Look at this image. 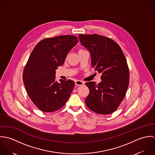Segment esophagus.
Listing matches in <instances>:
<instances>
[{"label":"esophagus","instance_id":"obj_1","mask_svg":"<svg viewBox=\"0 0 155 155\" xmlns=\"http://www.w3.org/2000/svg\"><path fill=\"white\" fill-rule=\"evenodd\" d=\"M84 83L81 81L78 80V81H75V85L77 86H82V85H84Z\"/></svg>","mask_w":155,"mask_h":155}]
</instances>
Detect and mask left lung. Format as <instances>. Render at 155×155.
I'll return each instance as SVG.
<instances>
[{
  "instance_id": "1",
  "label": "left lung",
  "mask_w": 155,
  "mask_h": 155,
  "mask_svg": "<svg viewBox=\"0 0 155 155\" xmlns=\"http://www.w3.org/2000/svg\"><path fill=\"white\" fill-rule=\"evenodd\" d=\"M82 46L90 52L91 64L101 74V82L85 84L89 94L85 103L89 109L101 114L116 110L124 100L129 85L130 73L125 57L119 45L98 35H79Z\"/></svg>"
}]
</instances>
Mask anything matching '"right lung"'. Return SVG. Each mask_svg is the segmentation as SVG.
Instances as JSON below:
<instances>
[{"instance_id":"right-lung-1","label":"right lung","mask_w":155,"mask_h":155,"mask_svg":"<svg viewBox=\"0 0 155 155\" xmlns=\"http://www.w3.org/2000/svg\"><path fill=\"white\" fill-rule=\"evenodd\" d=\"M78 42L74 36H59L42 40L32 51L22 79L30 98L41 110L54 112L68 99L74 82L70 79L58 82L55 70L64 64L67 55Z\"/></svg>"}]
</instances>
